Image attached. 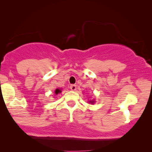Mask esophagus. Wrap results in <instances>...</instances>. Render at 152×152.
Wrapping results in <instances>:
<instances>
[{
	"label": "esophagus",
	"instance_id": "esophagus-1",
	"mask_svg": "<svg viewBox=\"0 0 152 152\" xmlns=\"http://www.w3.org/2000/svg\"><path fill=\"white\" fill-rule=\"evenodd\" d=\"M70 88L72 90V91H76V86L75 84H71L70 86Z\"/></svg>",
	"mask_w": 152,
	"mask_h": 152
}]
</instances>
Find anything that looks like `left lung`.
<instances>
[{"mask_svg":"<svg viewBox=\"0 0 152 152\" xmlns=\"http://www.w3.org/2000/svg\"><path fill=\"white\" fill-rule=\"evenodd\" d=\"M90 102H91V103H93L94 101H90Z\"/></svg>","mask_w":152,"mask_h":152,"instance_id":"obj_1","label":"left lung"}]
</instances>
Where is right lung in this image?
Returning a JSON list of instances; mask_svg holds the SVG:
<instances>
[{
  "label": "right lung",
  "mask_w": 152,
  "mask_h": 152,
  "mask_svg": "<svg viewBox=\"0 0 152 152\" xmlns=\"http://www.w3.org/2000/svg\"><path fill=\"white\" fill-rule=\"evenodd\" d=\"M61 91H60V89H58V88H57V89H56V91H55V93L56 94H58V93H60V92H61Z\"/></svg>",
  "instance_id": "add662e5"
}]
</instances>
